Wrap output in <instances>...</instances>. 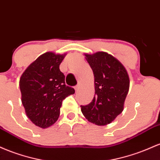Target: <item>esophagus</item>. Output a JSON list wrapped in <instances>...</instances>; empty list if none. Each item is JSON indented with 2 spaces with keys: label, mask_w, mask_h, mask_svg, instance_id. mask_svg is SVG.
<instances>
[{
  "label": "esophagus",
  "mask_w": 160,
  "mask_h": 160,
  "mask_svg": "<svg viewBox=\"0 0 160 160\" xmlns=\"http://www.w3.org/2000/svg\"><path fill=\"white\" fill-rule=\"evenodd\" d=\"M79 88H80V85H76L75 87V92H78V90H79Z\"/></svg>",
  "instance_id": "1"
}]
</instances>
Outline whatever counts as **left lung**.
<instances>
[{"mask_svg": "<svg viewBox=\"0 0 160 160\" xmlns=\"http://www.w3.org/2000/svg\"><path fill=\"white\" fill-rule=\"evenodd\" d=\"M84 55L94 73L95 95L91 103L81 106V110L90 122L99 126L108 125L123 111L130 85L128 72L107 52Z\"/></svg>", "mask_w": 160, "mask_h": 160, "instance_id": "left-lung-1", "label": "left lung"}]
</instances>
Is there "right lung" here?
<instances>
[{
	"instance_id": "obj_1",
	"label": "right lung",
	"mask_w": 160,
	"mask_h": 160,
	"mask_svg": "<svg viewBox=\"0 0 160 160\" xmlns=\"http://www.w3.org/2000/svg\"><path fill=\"white\" fill-rule=\"evenodd\" d=\"M66 53L46 52L32 62L21 75V100L28 118L41 128L58 119L62 102L75 90L65 85L60 65Z\"/></svg>"
}]
</instances>
